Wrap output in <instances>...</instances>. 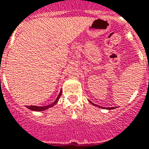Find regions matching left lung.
<instances>
[{
	"instance_id": "obj_1",
	"label": "left lung",
	"mask_w": 149,
	"mask_h": 149,
	"mask_svg": "<svg viewBox=\"0 0 149 149\" xmlns=\"http://www.w3.org/2000/svg\"><path fill=\"white\" fill-rule=\"evenodd\" d=\"M109 109H113V108H109Z\"/></svg>"
}]
</instances>
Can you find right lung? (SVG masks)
<instances>
[{
    "label": "right lung",
    "instance_id": "add662e5",
    "mask_svg": "<svg viewBox=\"0 0 149 149\" xmlns=\"http://www.w3.org/2000/svg\"><path fill=\"white\" fill-rule=\"evenodd\" d=\"M61 94H62V92H60V93H59V94H58V97L56 98V100H55V102L52 103V104L49 105V106H27V108H29V109H31V110H33V111H43V110H45V109L50 108V107H52L53 106H55V104L58 102V99H59V97H60V96H61Z\"/></svg>",
    "mask_w": 149,
    "mask_h": 149
}]
</instances>
